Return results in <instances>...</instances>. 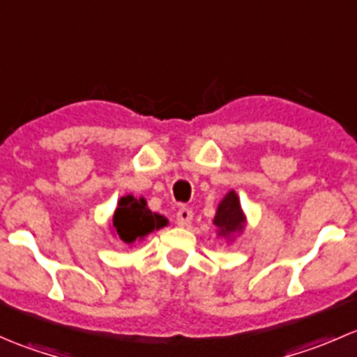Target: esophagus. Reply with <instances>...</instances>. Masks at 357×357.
I'll use <instances>...</instances> for the list:
<instances>
[{
  "label": "esophagus",
  "mask_w": 357,
  "mask_h": 357,
  "mask_svg": "<svg viewBox=\"0 0 357 357\" xmlns=\"http://www.w3.org/2000/svg\"><path fill=\"white\" fill-rule=\"evenodd\" d=\"M192 219H193V212L190 211L188 207H181L178 212H176V222H178L179 226L190 225Z\"/></svg>",
  "instance_id": "esophagus-1"
}]
</instances>
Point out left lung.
Masks as SVG:
<instances>
[{
  "instance_id": "1",
  "label": "left lung",
  "mask_w": 357,
  "mask_h": 357,
  "mask_svg": "<svg viewBox=\"0 0 357 357\" xmlns=\"http://www.w3.org/2000/svg\"><path fill=\"white\" fill-rule=\"evenodd\" d=\"M243 221L245 219H243L238 197L235 192H229L219 204L214 218V225L219 228V235H231V233L240 231L243 228Z\"/></svg>"
}]
</instances>
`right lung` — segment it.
<instances>
[{"mask_svg":"<svg viewBox=\"0 0 357 357\" xmlns=\"http://www.w3.org/2000/svg\"><path fill=\"white\" fill-rule=\"evenodd\" d=\"M167 225V219L155 214L146 207L143 199H135L128 195L119 200V207L115 208L112 226L115 233L124 243H132L138 238H143L153 229Z\"/></svg>","mask_w":357,"mask_h":357,"instance_id":"1","label":"right lung"}]
</instances>
